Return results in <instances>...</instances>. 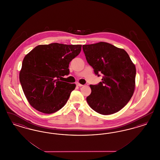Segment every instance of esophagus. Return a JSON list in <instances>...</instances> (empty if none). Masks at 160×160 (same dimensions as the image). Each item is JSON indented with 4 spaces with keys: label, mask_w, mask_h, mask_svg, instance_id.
I'll use <instances>...</instances> for the list:
<instances>
[{
    "label": "esophagus",
    "mask_w": 160,
    "mask_h": 160,
    "mask_svg": "<svg viewBox=\"0 0 160 160\" xmlns=\"http://www.w3.org/2000/svg\"><path fill=\"white\" fill-rule=\"evenodd\" d=\"M76 85L77 86H79V87H81V86H83V84H82L79 83L78 82H77Z\"/></svg>",
    "instance_id": "1"
}]
</instances>
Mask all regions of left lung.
Instances as JSON below:
<instances>
[{
  "mask_svg": "<svg viewBox=\"0 0 160 160\" xmlns=\"http://www.w3.org/2000/svg\"><path fill=\"white\" fill-rule=\"evenodd\" d=\"M88 63L102 82L90 85L91 93L86 98L89 106L99 114H113L125 106L135 89L136 69L128 53L109 43L83 45Z\"/></svg>",
  "mask_w": 160,
  "mask_h": 160,
  "instance_id": "left-lung-1",
  "label": "left lung"
}]
</instances>
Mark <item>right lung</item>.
I'll return each instance as SVG.
<instances>
[{"label":"right lung","instance_id":"1","mask_svg":"<svg viewBox=\"0 0 160 160\" xmlns=\"http://www.w3.org/2000/svg\"><path fill=\"white\" fill-rule=\"evenodd\" d=\"M82 45L52 43L35 47L23 59L19 78L32 107L51 114L65 105L75 84L62 82L69 74V62L80 53Z\"/></svg>","mask_w":160,"mask_h":160}]
</instances>
